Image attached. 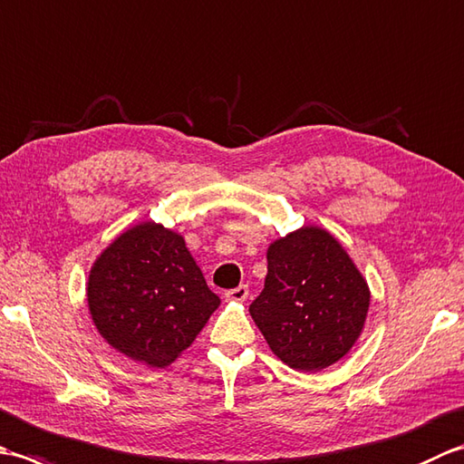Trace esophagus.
<instances>
[{"instance_id":"esophagus-1","label":"esophagus","mask_w":464,"mask_h":464,"mask_svg":"<svg viewBox=\"0 0 464 464\" xmlns=\"http://www.w3.org/2000/svg\"><path fill=\"white\" fill-rule=\"evenodd\" d=\"M247 297H249V287H247V285H239V287H235V289L225 293V299L227 301H235V303H243Z\"/></svg>"}]
</instances>
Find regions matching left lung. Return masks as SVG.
<instances>
[{"label": "left lung", "instance_id": "obj_1", "mask_svg": "<svg viewBox=\"0 0 464 464\" xmlns=\"http://www.w3.org/2000/svg\"><path fill=\"white\" fill-rule=\"evenodd\" d=\"M371 289L339 239L303 225L267 249V277L249 313L269 349L301 372H317L361 337Z\"/></svg>", "mask_w": 464, "mask_h": 464}]
</instances>
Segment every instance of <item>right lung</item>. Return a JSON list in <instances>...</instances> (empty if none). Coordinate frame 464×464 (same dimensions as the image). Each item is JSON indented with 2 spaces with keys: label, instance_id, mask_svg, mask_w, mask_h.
<instances>
[{
  "label": "right lung",
  "instance_id": "1",
  "mask_svg": "<svg viewBox=\"0 0 464 464\" xmlns=\"http://www.w3.org/2000/svg\"><path fill=\"white\" fill-rule=\"evenodd\" d=\"M85 297L105 343L157 369L191 347L221 304L183 235L155 221L137 223L107 245L92 265Z\"/></svg>",
  "mask_w": 464,
  "mask_h": 464
}]
</instances>
